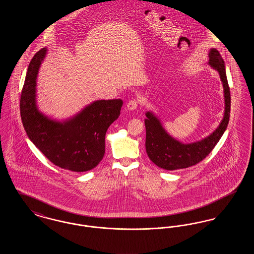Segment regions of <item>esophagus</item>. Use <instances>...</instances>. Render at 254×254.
Instances as JSON below:
<instances>
[{
  "label": "esophagus",
  "instance_id": "1",
  "mask_svg": "<svg viewBox=\"0 0 254 254\" xmlns=\"http://www.w3.org/2000/svg\"><path fill=\"white\" fill-rule=\"evenodd\" d=\"M127 109L128 110H130V111H133V110H135V109H137V107H138V102L136 101V100H131V101H129L128 103H127Z\"/></svg>",
  "mask_w": 254,
  "mask_h": 254
}]
</instances>
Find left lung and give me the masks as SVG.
Segmentation results:
<instances>
[{"instance_id":"1","label":"left lung","mask_w":254,"mask_h":254,"mask_svg":"<svg viewBox=\"0 0 254 254\" xmlns=\"http://www.w3.org/2000/svg\"><path fill=\"white\" fill-rule=\"evenodd\" d=\"M207 55V64L219 73L223 85L225 101L223 119L217 128L208 136L200 141L185 144L169 135L153 111H146L145 150L149 159L161 169L175 170L196 165L210 153L227 129L230 121V92L225 63L217 49H209Z\"/></svg>"}]
</instances>
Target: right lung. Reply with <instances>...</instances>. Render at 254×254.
Returning <instances> with one entry per match:
<instances>
[{
	"instance_id": "right-lung-1",
	"label": "right lung",
	"mask_w": 254,
	"mask_h": 254,
	"mask_svg": "<svg viewBox=\"0 0 254 254\" xmlns=\"http://www.w3.org/2000/svg\"><path fill=\"white\" fill-rule=\"evenodd\" d=\"M48 48L30 62L20 101L21 118L30 141L55 166L74 172L94 169L105 155V137L118 119L121 99L97 100L64 120L42 112L37 105V77Z\"/></svg>"
}]
</instances>
